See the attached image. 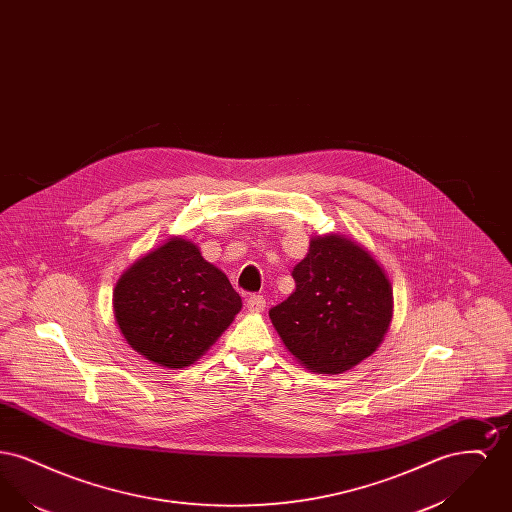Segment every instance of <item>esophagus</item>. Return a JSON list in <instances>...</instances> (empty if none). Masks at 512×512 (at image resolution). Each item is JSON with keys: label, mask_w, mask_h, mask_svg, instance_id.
<instances>
[{"label": "esophagus", "mask_w": 512, "mask_h": 512, "mask_svg": "<svg viewBox=\"0 0 512 512\" xmlns=\"http://www.w3.org/2000/svg\"><path fill=\"white\" fill-rule=\"evenodd\" d=\"M247 311L249 313H255V315H259V313H263L265 311V307H267V301H265V297L263 295H251L249 299H247Z\"/></svg>", "instance_id": "34e87169"}]
</instances>
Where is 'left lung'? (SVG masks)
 <instances>
[{"mask_svg": "<svg viewBox=\"0 0 512 512\" xmlns=\"http://www.w3.org/2000/svg\"><path fill=\"white\" fill-rule=\"evenodd\" d=\"M292 276L295 290L268 317L299 365L341 374L380 347L393 317V290L365 245L343 234L315 236Z\"/></svg>", "mask_w": 512, "mask_h": 512, "instance_id": "obj_1", "label": "left lung"}]
</instances>
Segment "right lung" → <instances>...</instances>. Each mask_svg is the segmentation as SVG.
<instances>
[{"label":"right lung","mask_w":512,"mask_h":512,"mask_svg":"<svg viewBox=\"0 0 512 512\" xmlns=\"http://www.w3.org/2000/svg\"><path fill=\"white\" fill-rule=\"evenodd\" d=\"M113 311L136 353L174 370L207 353L242 311V297L194 242L172 236L122 272Z\"/></svg>","instance_id":"right-lung-1"}]
</instances>
